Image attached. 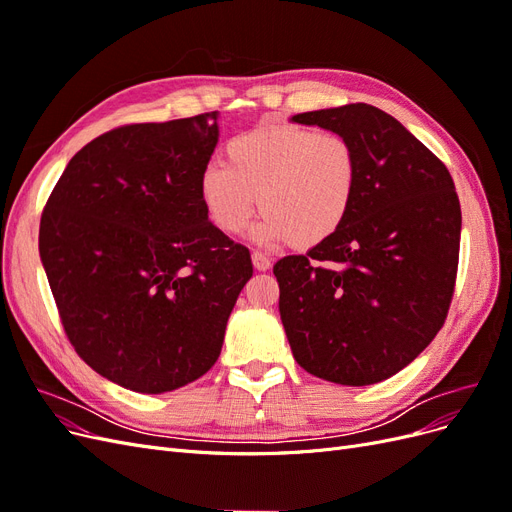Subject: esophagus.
<instances>
[{"label": "esophagus", "mask_w": 512, "mask_h": 512, "mask_svg": "<svg viewBox=\"0 0 512 512\" xmlns=\"http://www.w3.org/2000/svg\"><path fill=\"white\" fill-rule=\"evenodd\" d=\"M252 265H254L256 271H269L271 269V260L262 252H254L252 254Z\"/></svg>", "instance_id": "1"}]
</instances>
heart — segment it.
I'll return each mask as SVG.
<instances>
[{
	"mask_svg": "<svg viewBox=\"0 0 512 512\" xmlns=\"http://www.w3.org/2000/svg\"><path fill=\"white\" fill-rule=\"evenodd\" d=\"M359 181V151L348 136L262 123L230 138L224 164L203 168L198 198L224 235L241 232L260 207L265 215L252 230L258 245L292 241L307 250L344 228Z\"/></svg>",
	"mask_w": 512,
	"mask_h": 512,
	"instance_id": "b5f03b06",
	"label": "heart"
}]
</instances>
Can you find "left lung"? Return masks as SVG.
<instances>
[{"label": "left lung", "mask_w": 512, "mask_h": 512, "mask_svg": "<svg viewBox=\"0 0 512 512\" xmlns=\"http://www.w3.org/2000/svg\"><path fill=\"white\" fill-rule=\"evenodd\" d=\"M290 121L348 136L361 181L337 235L273 267L290 350L344 386L395 376L421 354L453 299L461 207L446 166L389 113L346 104Z\"/></svg>", "instance_id": "left-lung-1"}]
</instances>
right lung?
I'll use <instances>...</instances> for the list:
<instances>
[{
    "mask_svg": "<svg viewBox=\"0 0 512 512\" xmlns=\"http://www.w3.org/2000/svg\"><path fill=\"white\" fill-rule=\"evenodd\" d=\"M218 113L132 123L68 162L40 220V260L81 359L158 395L218 361L252 258L205 215L198 177Z\"/></svg>",
    "mask_w": 512,
    "mask_h": 512,
    "instance_id": "right-lung-1",
    "label": "right lung"
}]
</instances>
